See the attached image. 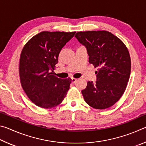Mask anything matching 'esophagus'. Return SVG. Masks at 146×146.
I'll list each match as a JSON object with an SVG mask.
<instances>
[{
	"label": "esophagus",
	"mask_w": 146,
	"mask_h": 146,
	"mask_svg": "<svg viewBox=\"0 0 146 146\" xmlns=\"http://www.w3.org/2000/svg\"><path fill=\"white\" fill-rule=\"evenodd\" d=\"M76 81H77V79L76 78H71V82H72L73 84L75 83Z\"/></svg>",
	"instance_id": "esophagus-1"
}]
</instances>
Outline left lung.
<instances>
[{"label": "left lung", "instance_id": "left-lung-1", "mask_svg": "<svg viewBox=\"0 0 146 146\" xmlns=\"http://www.w3.org/2000/svg\"><path fill=\"white\" fill-rule=\"evenodd\" d=\"M75 38L86 47L89 62L95 68L97 80L88 81L82 90L85 102L98 110L111 107L122 97L131 72V59L126 46L106 31H80Z\"/></svg>", "mask_w": 146, "mask_h": 146}]
</instances>
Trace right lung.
Masks as SVG:
<instances>
[{"mask_svg":"<svg viewBox=\"0 0 146 146\" xmlns=\"http://www.w3.org/2000/svg\"><path fill=\"white\" fill-rule=\"evenodd\" d=\"M75 32L42 31L32 37L23 49L19 74L22 87L35 104L52 108L60 104L70 89L71 79L53 75L61 49Z\"/></svg>","mask_w":146,"mask_h":146,"instance_id":"add662e5","label":"right lung"}]
</instances>
